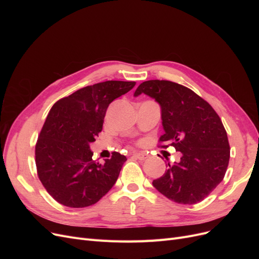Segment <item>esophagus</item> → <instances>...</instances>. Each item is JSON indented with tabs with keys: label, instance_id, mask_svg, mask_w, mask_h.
<instances>
[{
	"label": "esophagus",
	"instance_id": "1",
	"mask_svg": "<svg viewBox=\"0 0 259 259\" xmlns=\"http://www.w3.org/2000/svg\"><path fill=\"white\" fill-rule=\"evenodd\" d=\"M135 156L136 159H138V160H146V159H148L149 158V155L147 154V153H145V152H137V153H134L133 154Z\"/></svg>",
	"mask_w": 259,
	"mask_h": 259
}]
</instances>
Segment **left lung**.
<instances>
[{"mask_svg":"<svg viewBox=\"0 0 259 259\" xmlns=\"http://www.w3.org/2000/svg\"><path fill=\"white\" fill-rule=\"evenodd\" d=\"M153 98L161 107L163 148L182 152L178 163L152 182L159 192L180 204L204 200L224 179L230 158L227 132L211 106L193 91L165 80L140 84L134 93Z\"/></svg>","mask_w":259,"mask_h":259,"instance_id":"obj_1","label":"left lung"}]
</instances>
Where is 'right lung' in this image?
Listing matches in <instances>:
<instances>
[{
    "label": "right lung",
    "mask_w": 259,
    "mask_h": 259,
    "mask_svg": "<svg viewBox=\"0 0 259 259\" xmlns=\"http://www.w3.org/2000/svg\"><path fill=\"white\" fill-rule=\"evenodd\" d=\"M135 84L106 81L90 85L52 107L35 146V164L41 183L60 204L93 205L115 184L126 156L113 152L100 164L92 159L90 145L103 130L109 105Z\"/></svg>",
    "instance_id": "obj_1"
}]
</instances>
